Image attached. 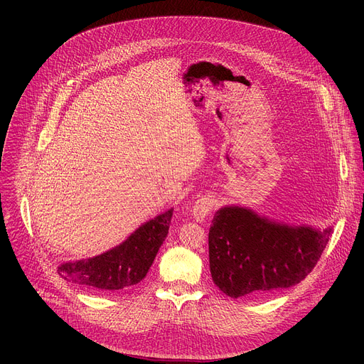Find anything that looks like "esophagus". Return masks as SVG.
Here are the masks:
<instances>
[{"label":"esophagus","mask_w":364,"mask_h":364,"mask_svg":"<svg viewBox=\"0 0 364 364\" xmlns=\"http://www.w3.org/2000/svg\"><path fill=\"white\" fill-rule=\"evenodd\" d=\"M215 206V200L211 198V196H202L200 199H198L195 202V206H193V218L198 221V223H203L205 218L211 214V211Z\"/></svg>","instance_id":"34e87169"}]
</instances>
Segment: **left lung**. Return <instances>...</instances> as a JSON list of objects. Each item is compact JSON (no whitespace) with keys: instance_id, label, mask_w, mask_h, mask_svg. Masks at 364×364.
<instances>
[{"instance_id":"left-lung-1","label":"left lung","mask_w":364,"mask_h":364,"mask_svg":"<svg viewBox=\"0 0 364 364\" xmlns=\"http://www.w3.org/2000/svg\"><path fill=\"white\" fill-rule=\"evenodd\" d=\"M331 236L332 227L294 225L225 205L208 236L213 280L232 298L273 295L305 279Z\"/></svg>"}]
</instances>
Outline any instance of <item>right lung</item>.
<instances>
[{"label":"right lung","instance_id":"1","mask_svg":"<svg viewBox=\"0 0 364 364\" xmlns=\"http://www.w3.org/2000/svg\"><path fill=\"white\" fill-rule=\"evenodd\" d=\"M174 209H168L141 224L122 243L91 258L60 261L57 267L65 280L95 292H118L140 283L164 243Z\"/></svg>","mask_w":364,"mask_h":364}]
</instances>
